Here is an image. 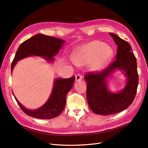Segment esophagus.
I'll return each instance as SVG.
<instances>
[{
	"label": "esophagus",
	"mask_w": 148,
	"mask_h": 148,
	"mask_svg": "<svg viewBox=\"0 0 148 148\" xmlns=\"http://www.w3.org/2000/svg\"><path fill=\"white\" fill-rule=\"evenodd\" d=\"M82 80V76L80 74H78L75 75V81L79 82Z\"/></svg>",
	"instance_id": "esophagus-1"
}]
</instances>
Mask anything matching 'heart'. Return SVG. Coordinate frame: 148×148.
<instances>
[{"instance_id":"1","label":"heart","mask_w":148,"mask_h":148,"mask_svg":"<svg viewBox=\"0 0 148 148\" xmlns=\"http://www.w3.org/2000/svg\"><path fill=\"white\" fill-rule=\"evenodd\" d=\"M113 49L109 45L99 41H94L77 49L73 57L74 63L77 66L89 64L92 71L103 69L110 60Z\"/></svg>"}]
</instances>
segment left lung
<instances>
[{"label":"left lung","mask_w":148,"mask_h":148,"mask_svg":"<svg viewBox=\"0 0 148 148\" xmlns=\"http://www.w3.org/2000/svg\"><path fill=\"white\" fill-rule=\"evenodd\" d=\"M109 35L118 45L116 60L102 71L89 73L84 77L88 105L93 112L100 115L116 114L126 109L133 102L138 83L137 60L131 45L117 35ZM117 69L125 72L127 82L120 92L112 93L107 89V78Z\"/></svg>","instance_id":"obj_1"}]
</instances>
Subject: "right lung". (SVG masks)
<instances>
[{"label":"right lung","mask_w":148,"mask_h":148,"mask_svg":"<svg viewBox=\"0 0 148 148\" xmlns=\"http://www.w3.org/2000/svg\"><path fill=\"white\" fill-rule=\"evenodd\" d=\"M65 41L61 39L36 34L21 44L15 53L12 62L11 71L17 62L25 58L30 56L44 57L49 62H53L54 56ZM75 77L69 79H56L54 80L51 94L47 101L38 109L31 110L26 108L14 96L19 106L26 114L42 119H49L57 117L63 112L65 104L66 97L73 88Z\"/></svg>","instance_id":"right-lung-1"}]
</instances>
